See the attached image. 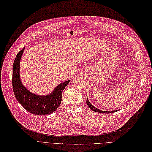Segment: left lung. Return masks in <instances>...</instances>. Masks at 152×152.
<instances>
[{"instance_id":"left-lung-1","label":"left lung","mask_w":152,"mask_h":152,"mask_svg":"<svg viewBox=\"0 0 152 152\" xmlns=\"http://www.w3.org/2000/svg\"><path fill=\"white\" fill-rule=\"evenodd\" d=\"M86 104H87V105L89 106V108H90L91 110H92L93 111H95V112H98V113H114V112H115V111H117V110L106 111H103V110H98V108H95L94 106H93L90 103H89V100H88V99H87V101H86Z\"/></svg>"}]
</instances>
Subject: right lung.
<instances>
[{"label":"right lung","instance_id":"add662e5","mask_svg":"<svg viewBox=\"0 0 152 152\" xmlns=\"http://www.w3.org/2000/svg\"><path fill=\"white\" fill-rule=\"evenodd\" d=\"M24 48L17 54L13 64L12 87L14 95L19 103L31 113L36 115H50L59 107L63 91L70 80L60 83L48 95H38L31 93L20 81V63Z\"/></svg>","mask_w":152,"mask_h":152}]
</instances>
